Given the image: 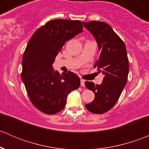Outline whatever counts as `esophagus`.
Here are the masks:
<instances>
[{"mask_svg": "<svg viewBox=\"0 0 149 149\" xmlns=\"http://www.w3.org/2000/svg\"><path fill=\"white\" fill-rule=\"evenodd\" d=\"M81 86H85V81L84 79H81Z\"/></svg>", "mask_w": 149, "mask_h": 149, "instance_id": "obj_1", "label": "esophagus"}]
</instances>
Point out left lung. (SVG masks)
Wrapping results in <instances>:
<instances>
[{
    "label": "left lung",
    "mask_w": 149,
    "mask_h": 149,
    "mask_svg": "<svg viewBox=\"0 0 149 149\" xmlns=\"http://www.w3.org/2000/svg\"><path fill=\"white\" fill-rule=\"evenodd\" d=\"M82 23L98 44L101 52L94 67L104 74L100 85L85 82L86 87L95 95L94 100L85 107L92 113L103 114L113 107L127 83L129 71L127 50L125 43L109 24L96 21Z\"/></svg>",
    "instance_id": "8db88e82"
}]
</instances>
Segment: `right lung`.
Returning <instances> with one entry per match:
<instances>
[{"mask_svg":"<svg viewBox=\"0 0 149 149\" xmlns=\"http://www.w3.org/2000/svg\"><path fill=\"white\" fill-rule=\"evenodd\" d=\"M83 31L80 21L55 19L33 34L22 59V79L30 101L47 115L61 112L70 92L80 86V79L71 71L60 74L52 64L65 42Z\"/></svg>","mask_w":149,"mask_h":149,"instance_id":"add662e5","label":"right lung"}]
</instances>
